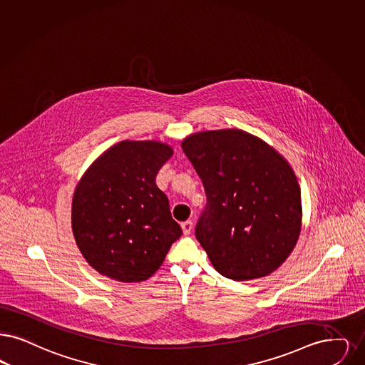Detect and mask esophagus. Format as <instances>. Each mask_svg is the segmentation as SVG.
Listing matches in <instances>:
<instances>
[{
    "label": "esophagus",
    "mask_w": 365,
    "mask_h": 365,
    "mask_svg": "<svg viewBox=\"0 0 365 365\" xmlns=\"http://www.w3.org/2000/svg\"><path fill=\"white\" fill-rule=\"evenodd\" d=\"M182 230H183V234L189 235L191 232V230H192V221H185V222H182Z\"/></svg>",
    "instance_id": "34e87169"
}]
</instances>
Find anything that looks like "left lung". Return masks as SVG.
I'll return each mask as SVG.
<instances>
[{"mask_svg":"<svg viewBox=\"0 0 365 365\" xmlns=\"http://www.w3.org/2000/svg\"><path fill=\"white\" fill-rule=\"evenodd\" d=\"M182 149L204 183L207 202L195 236L213 267L234 281L273 273L302 231L300 186L289 163L239 129L190 134Z\"/></svg>","mask_w":365,"mask_h":365,"instance_id":"8db88e82","label":"left lung"}]
</instances>
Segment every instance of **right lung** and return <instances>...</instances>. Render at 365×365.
I'll return each instance as SVG.
<instances>
[{
    "label": "right lung",
    "mask_w": 365,
    "mask_h": 365,
    "mask_svg": "<svg viewBox=\"0 0 365 365\" xmlns=\"http://www.w3.org/2000/svg\"><path fill=\"white\" fill-rule=\"evenodd\" d=\"M174 149L160 141L125 140L93 161L74 190L76 245L102 276L141 282L156 273L182 230L156 186Z\"/></svg>",
    "instance_id": "obj_1"
}]
</instances>
